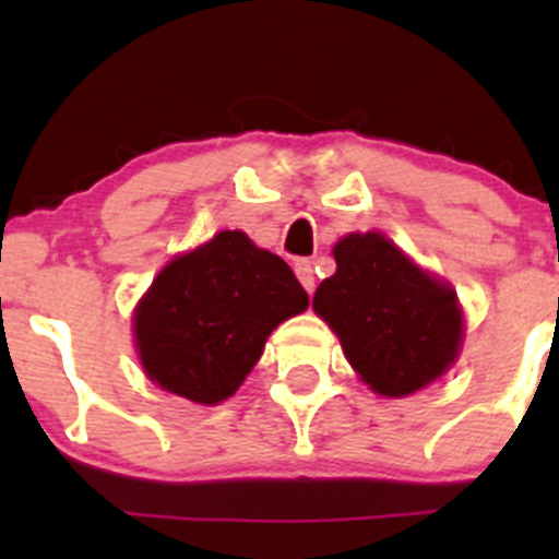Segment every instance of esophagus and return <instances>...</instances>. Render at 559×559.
Masks as SVG:
<instances>
[{"label":"esophagus","instance_id":"obj_1","mask_svg":"<svg viewBox=\"0 0 559 559\" xmlns=\"http://www.w3.org/2000/svg\"><path fill=\"white\" fill-rule=\"evenodd\" d=\"M295 273H297V278H300V284L306 286L308 295H313L316 275H313V262H311V259H297V262H295Z\"/></svg>","mask_w":559,"mask_h":559}]
</instances>
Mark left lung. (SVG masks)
<instances>
[{"mask_svg": "<svg viewBox=\"0 0 559 559\" xmlns=\"http://www.w3.org/2000/svg\"><path fill=\"white\" fill-rule=\"evenodd\" d=\"M335 275L313 295L359 379L384 397H405L441 379L460 354L456 292L411 262L381 233L337 240Z\"/></svg>", "mask_w": 559, "mask_h": 559, "instance_id": "1", "label": "left lung"}]
</instances>
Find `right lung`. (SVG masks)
<instances>
[{
	"mask_svg": "<svg viewBox=\"0 0 559 559\" xmlns=\"http://www.w3.org/2000/svg\"><path fill=\"white\" fill-rule=\"evenodd\" d=\"M308 308L289 264L224 229L175 257L134 308L145 376L191 403L233 397L259 362L270 332Z\"/></svg>",
	"mask_w": 559,
	"mask_h": 559,
	"instance_id": "add662e5",
	"label": "right lung"
}]
</instances>
